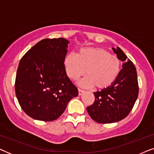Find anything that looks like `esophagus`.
I'll use <instances>...</instances> for the list:
<instances>
[{"label": "esophagus", "mask_w": 154, "mask_h": 154, "mask_svg": "<svg viewBox=\"0 0 154 154\" xmlns=\"http://www.w3.org/2000/svg\"><path fill=\"white\" fill-rule=\"evenodd\" d=\"M83 92H84V90H81V89H79V95H81V94H83Z\"/></svg>", "instance_id": "obj_1"}]
</instances>
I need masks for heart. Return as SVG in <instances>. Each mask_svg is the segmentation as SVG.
<instances>
[{
  "label": "heart",
  "mask_w": 154,
  "mask_h": 154,
  "mask_svg": "<svg viewBox=\"0 0 154 154\" xmlns=\"http://www.w3.org/2000/svg\"><path fill=\"white\" fill-rule=\"evenodd\" d=\"M64 64L69 79L76 81L86 70L87 76L79 84L83 88L94 86L97 89L110 86L119 77L121 69V61L117 56L98 48H83L77 54H67Z\"/></svg>",
  "instance_id": "1"
}]
</instances>
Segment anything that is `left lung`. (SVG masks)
<instances>
[{"mask_svg": "<svg viewBox=\"0 0 154 154\" xmlns=\"http://www.w3.org/2000/svg\"><path fill=\"white\" fill-rule=\"evenodd\" d=\"M123 62V69L117 79L108 88L94 92L95 100L87 111L92 120L99 123H111L121 121L133 108L139 93L135 66L123 50L112 48Z\"/></svg>", "mask_w": 154, "mask_h": 154, "instance_id": "left-lung-1", "label": "left lung"}]
</instances>
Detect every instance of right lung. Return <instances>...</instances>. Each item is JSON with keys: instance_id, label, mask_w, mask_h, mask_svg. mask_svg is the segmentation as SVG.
<instances>
[{"instance_id": "add662e5", "label": "right lung", "mask_w": 154, "mask_h": 154, "mask_svg": "<svg viewBox=\"0 0 154 154\" xmlns=\"http://www.w3.org/2000/svg\"><path fill=\"white\" fill-rule=\"evenodd\" d=\"M69 43L62 38L43 39L21 59L15 93L21 108L33 119H57L69 101L79 94L64 67Z\"/></svg>"}]
</instances>
